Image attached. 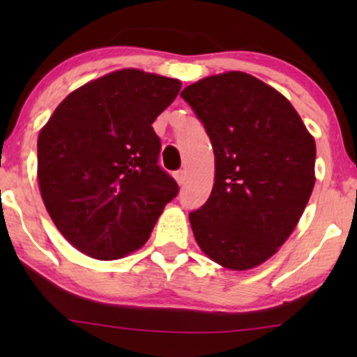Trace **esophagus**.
<instances>
[{
    "label": "esophagus",
    "mask_w": 357,
    "mask_h": 357,
    "mask_svg": "<svg viewBox=\"0 0 357 357\" xmlns=\"http://www.w3.org/2000/svg\"><path fill=\"white\" fill-rule=\"evenodd\" d=\"M174 177L177 180L178 185H183L185 180H187V172H185V170H177V172L174 174Z\"/></svg>",
    "instance_id": "obj_1"
}]
</instances>
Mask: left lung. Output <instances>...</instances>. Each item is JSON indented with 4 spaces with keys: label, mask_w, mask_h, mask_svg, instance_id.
<instances>
[{
    "label": "left lung",
    "mask_w": 357,
    "mask_h": 357,
    "mask_svg": "<svg viewBox=\"0 0 357 357\" xmlns=\"http://www.w3.org/2000/svg\"><path fill=\"white\" fill-rule=\"evenodd\" d=\"M211 139L214 185L190 213L213 261L250 270L294 231L315 185V141L291 102L247 73L209 76L180 92Z\"/></svg>",
    "instance_id": "left-lung-1"
}]
</instances>
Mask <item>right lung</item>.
<instances>
[{
	"label": "right lung",
	"instance_id": "obj_1",
	"mask_svg": "<svg viewBox=\"0 0 357 357\" xmlns=\"http://www.w3.org/2000/svg\"><path fill=\"white\" fill-rule=\"evenodd\" d=\"M178 79L120 70L71 92L37 141L38 187L63 237L97 260H116L149 238L178 185L159 167L154 120Z\"/></svg>",
	"mask_w": 357,
	"mask_h": 357
}]
</instances>
